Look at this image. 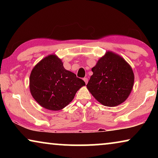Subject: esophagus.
<instances>
[{"mask_svg":"<svg viewBox=\"0 0 158 158\" xmlns=\"http://www.w3.org/2000/svg\"><path fill=\"white\" fill-rule=\"evenodd\" d=\"M83 81H84V82H85V84H87L88 82V79L87 78V77H84Z\"/></svg>","mask_w":158,"mask_h":158,"instance_id":"obj_1","label":"esophagus"}]
</instances>
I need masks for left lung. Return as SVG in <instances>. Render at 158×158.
I'll return each instance as SVG.
<instances>
[{
	"label": "left lung",
	"mask_w": 158,
	"mask_h": 158,
	"mask_svg": "<svg viewBox=\"0 0 158 158\" xmlns=\"http://www.w3.org/2000/svg\"><path fill=\"white\" fill-rule=\"evenodd\" d=\"M87 88L93 96L106 106L124 102L132 90L135 75L124 58L108 51L92 68Z\"/></svg>",
	"instance_id": "obj_1"
}]
</instances>
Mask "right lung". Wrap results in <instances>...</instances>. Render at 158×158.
I'll return each mask as SVG.
<instances>
[{"label": "right lung", "instance_id": "add662e5", "mask_svg": "<svg viewBox=\"0 0 158 158\" xmlns=\"http://www.w3.org/2000/svg\"><path fill=\"white\" fill-rule=\"evenodd\" d=\"M83 85L85 82L65 70L55 55H48L38 62L30 75L32 97L41 106L51 111H59L68 106Z\"/></svg>", "mask_w": 158, "mask_h": 158}]
</instances>
